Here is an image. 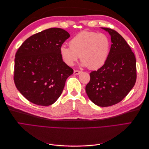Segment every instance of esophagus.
Returning <instances> with one entry per match:
<instances>
[{
    "label": "esophagus",
    "mask_w": 149,
    "mask_h": 149,
    "mask_svg": "<svg viewBox=\"0 0 149 149\" xmlns=\"http://www.w3.org/2000/svg\"><path fill=\"white\" fill-rule=\"evenodd\" d=\"M81 73V71L79 70H74V74H79V73Z\"/></svg>",
    "instance_id": "obj_1"
}]
</instances>
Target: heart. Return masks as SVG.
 Instances as JSON below:
<instances>
[{"label": "heart", "mask_w": 149, "mask_h": 149, "mask_svg": "<svg viewBox=\"0 0 149 149\" xmlns=\"http://www.w3.org/2000/svg\"><path fill=\"white\" fill-rule=\"evenodd\" d=\"M69 46L63 45L60 48L61 57L66 65L73 66L80 56L84 66L97 70L109 57L111 41L104 33L83 30L70 40Z\"/></svg>", "instance_id": "obj_1"}]
</instances>
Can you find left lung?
<instances>
[{"label":"left lung","mask_w":149,"mask_h":149,"mask_svg":"<svg viewBox=\"0 0 149 149\" xmlns=\"http://www.w3.org/2000/svg\"><path fill=\"white\" fill-rule=\"evenodd\" d=\"M111 37V47L105 64L90 73L86 92L94 104L101 107L120 102L134 86L137 79L136 59L124 38L117 31L102 28Z\"/></svg>","instance_id":"8db88e82"}]
</instances>
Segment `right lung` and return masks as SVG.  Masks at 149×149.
I'll list each match as a JSON object with an SVG mask.
<instances>
[{
  "mask_svg": "<svg viewBox=\"0 0 149 149\" xmlns=\"http://www.w3.org/2000/svg\"><path fill=\"white\" fill-rule=\"evenodd\" d=\"M70 37L63 29H48L31 35L18 49L13 80L30 102L47 106L60 96L66 79L73 73L60 53V47Z\"/></svg>",
  "mask_w": 149,
  "mask_h": 149,
  "instance_id": "add662e5",
  "label": "right lung"
}]
</instances>
